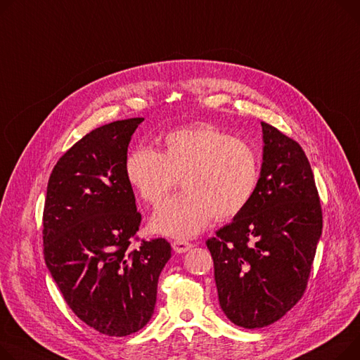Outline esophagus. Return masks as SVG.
<instances>
[{
	"instance_id": "obj_1",
	"label": "esophagus",
	"mask_w": 360,
	"mask_h": 360,
	"mask_svg": "<svg viewBox=\"0 0 360 360\" xmlns=\"http://www.w3.org/2000/svg\"><path fill=\"white\" fill-rule=\"evenodd\" d=\"M191 248H193V243L185 242V240H175V242H172V249H174L176 253H185V252H188Z\"/></svg>"
}]
</instances>
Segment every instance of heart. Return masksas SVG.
<instances>
[{"label":"heart","instance_id":"b5f03b06","mask_svg":"<svg viewBox=\"0 0 360 360\" xmlns=\"http://www.w3.org/2000/svg\"><path fill=\"white\" fill-rule=\"evenodd\" d=\"M124 171L140 198L152 205L182 178L185 194L160 204L150 224L160 234L189 238L212 217L230 220L248 207L259 185L260 160L246 141L201 124L166 134L160 152L146 146L134 149Z\"/></svg>","mask_w":360,"mask_h":360}]
</instances>
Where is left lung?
<instances>
[{
    "instance_id": "8db88e82",
    "label": "left lung",
    "mask_w": 360,
    "mask_h": 360,
    "mask_svg": "<svg viewBox=\"0 0 360 360\" xmlns=\"http://www.w3.org/2000/svg\"><path fill=\"white\" fill-rule=\"evenodd\" d=\"M256 193L233 221L207 240L227 319L266 327L301 300L321 237L323 214L309 162L298 143L262 123Z\"/></svg>"
}]
</instances>
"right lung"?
I'll return each mask as SVG.
<instances>
[{"label": "right lung", "instance_id": "1", "mask_svg": "<svg viewBox=\"0 0 360 360\" xmlns=\"http://www.w3.org/2000/svg\"><path fill=\"white\" fill-rule=\"evenodd\" d=\"M145 118L118 120L77 141L55 165L43 211L44 262L69 308L89 327L123 338L152 319L165 238L130 249L141 215L124 165Z\"/></svg>", "mask_w": 360, "mask_h": 360}]
</instances>
